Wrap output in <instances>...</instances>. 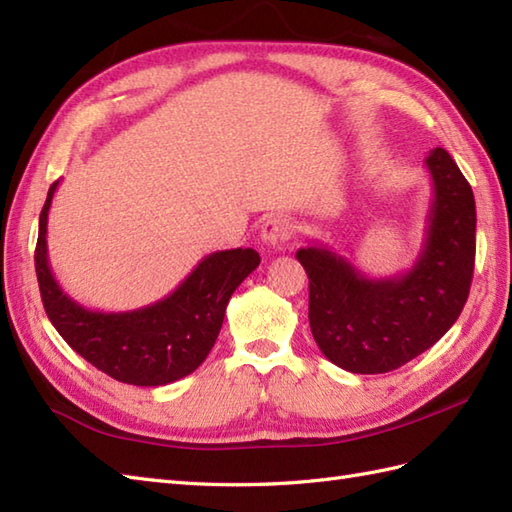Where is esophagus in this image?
<instances>
[{
  "instance_id": "obj_1",
  "label": "esophagus",
  "mask_w": 512,
  "mask_h": 512,
  "mask_svg": "<svg viewBox=\"0 0 512 512\" xmlns=\"http://www.w3.org/2000/svg\"><path fill=\"white\" fill-rule=\"evenodd\" d=\"M290 233H292L290 222L284 220V217L273 215V217H268V220L262 224V231H259V237H262V242L268 244V246H279V244L286 242V239L290 237Z\"/></svg>"
}]
</instances>
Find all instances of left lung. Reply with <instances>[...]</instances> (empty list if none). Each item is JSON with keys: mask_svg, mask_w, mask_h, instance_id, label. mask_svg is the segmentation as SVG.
<instances>
[{"mask_svg": "<svg viewBox=\"0 0 512 512\" xmlns=\"http://www.w3.org/2000/svg\"><path fill=\"white\" fill-rule=\"evenodd\" d=\"M433 198L416 262L367 277L330 246L310 242L297 259L310 279L308 319L328 361L352 374H385L438 343L458 321L475 264V198L442 147L424 158Z\"/></svg>", "mask_w": 512, "mask_h": 512, "instance_id": "1", "label": "left lung"}]
</instances>
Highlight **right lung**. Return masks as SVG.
I'll return each mask as SVG.
<instances>
[{
    "mask_svg": "<svg viewBox=\"0 0 512 512\" xmlns=\"http://www.w3.org/2000/svg\"><path fill=\"white\" fill-rule=\"evenodd\" d=\"M59 180L39 217L35 270L48 319L76 354L121 383L160 387L195 372L215 345L228 299L259 266L253 248L206 255L182 284L156 303L127 312L88 310L68 297L48 262V211Z\"/></svg>",
    "mask_w": 512,
    "mask_h": 512,
    "instance_id": "obj_1",
    "label": "right lung"
}]
</instances>
